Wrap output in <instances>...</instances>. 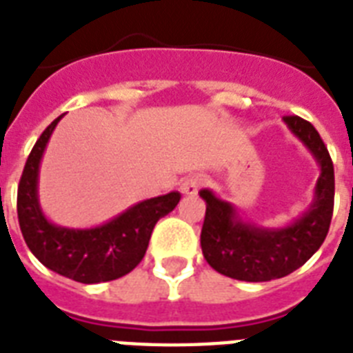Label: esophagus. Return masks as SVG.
<instances>
[{
	"label": "esophagus",
	"mask_w": 353,
	"mask_h": 353,
	"mask_svg": "<svg viewBox=\"0 0 353 353\" xmlns=\"http://www.w3.org/2000/svg\"><path fill=\"white\" fill-rule=\"evenodd\" d=\"M206 183V176L203 174H194V176H188L185 181L181 183V192L185 195H195L199 192L201 186Z\"/></svg>",
	"instance_id": "esophagus-1"
}]
</instances>
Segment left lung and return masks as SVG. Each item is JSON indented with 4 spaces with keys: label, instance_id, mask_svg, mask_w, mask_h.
<instances>
[{
    "label": "left lung",
    "instance_id": "1",
    "mask_svg": "<svg viewBox=\"0 0 353 353\" xmlns=\"http://www.w3.org/2000/svg\"><path fill=\"white\" fill-rule=\"evenodd\" d=\"M318 161L321 174L310 208L291 226L259 228L239 217L233 204L201 190L206 215L201 230V248L206 262L224 276L242 282H269L301 268L319 250L330 228L334 212V165L319 132L300 117H283Z\"/></svg>",
    "mask_w": 353,
    "mask_h": 353
}]
</instances>
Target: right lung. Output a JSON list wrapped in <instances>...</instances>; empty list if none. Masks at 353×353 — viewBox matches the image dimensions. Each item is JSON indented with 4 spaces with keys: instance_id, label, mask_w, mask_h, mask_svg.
I'll use <instances>...</instances> for the list:
<instances>
[{
    "instance_id": "obj_1",
    "label": "right lung",
    "mask_w": 353,
    "mask_h": 353,
    "mask_svg": "<svg viewBox=\"0 0 353 353\" xmlns=\"http://www.w3.org/2000/svg\"><path fill=\"white\" fill-rule=\"evenodd\" d=\"M62 117L55 118L39 140L21 174L17 219L26 245L52 271L81 283L111 282L141 262L156 222L176 208L181 194L170 192L134 204L112 221L90 230L55 226L44 217L37 199L39 163L50 136Z\"/></svg>"
}]
</instances>
